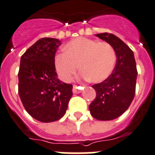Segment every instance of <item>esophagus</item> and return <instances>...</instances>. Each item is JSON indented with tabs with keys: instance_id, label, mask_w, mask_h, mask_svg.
<instances>
[{
	"instance_id": "esophagus-1",
	"label": "esophagus",
	"mask_w": 155,
	"mask_h": 155,
	"mask_svg": "<svg viewBox=\"0 0 155 155\" xmlns=\"http://www.w3.org/2000/svg\"><path fill=\"white\" fill-rule=\"evenodd\" d=\"M82 89H83V87H77L76 85H74L72 91H73L74 94H79V93H80L82 91Z\"/></svg>"
}]
</instances>
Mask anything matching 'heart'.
Wrapping results in <instances>:
<instances>
[{
  "mask_svg": "<svg viewBox=\"0 0 155 155\" xmlns=\"http://www.w3.org/2000/svg\"><path fill=\"white\" fill-rule=\"evenodd\" d=\"M64 54L54 58V67L60 78L69 82L76 73L78 65L83 79L101 83L111 75L116 55L112 46L107 42L79 37L63 47Z\"/></svg>",
  "mask_w": 155,
  "mask_h": 155,
  "instance_id": "heart-1",
  "label": "heart"
}]
</instances>
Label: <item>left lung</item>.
<instances>
[{
  "label": "left lung",
  "instance_id": "1",
  "mask_svg": "<svg viewBox=\"0 0 155 155\" xmlns=\"http://www.w3.org/2000/svg\"><path fill=\"white\" fill-rule=\"evenodd\" d=\"M95 36L112 46L117 61L112 73L104 81L92 86L97 95L89 109L97 120H112L122 115L134 100L137 64L133 51L118 37L107 33Z\"/></svg>",
  "mask_w": 155,
  "mask_h": 155
}]
</instances>
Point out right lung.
Returning a JSON list of instances; mask_svg holds the SVG:
<instances>
[{
	"label": "right lung",
	"instance_id": "right-lung-1",
	"mask_svg": "<svg viewBox=\"0 0 155 155\" xmlns=\"http://www.w3.org/2000/svg\"><path fill=\"white\" fill-rule=\"evenodd\" d=\"M61 41L40 39L21 55L18 94L25 111L35 119L51 122L62 118L72 96V85L58 78L54 56Z\"/></svg>",
	"mask_w": 155,
	"mask_h": 155
}]
</instances>
